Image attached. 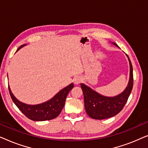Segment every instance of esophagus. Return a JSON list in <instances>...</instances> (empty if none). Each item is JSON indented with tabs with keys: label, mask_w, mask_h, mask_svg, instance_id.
Masks as SVG:
<instances>
[{
	"label": "esophagus",
	"mask_w": 148,
	"mask_h": 148,
	"mask_svg": "<svg viewBox=\"0 0 148 148\" xmlns=\"http://www.w3.org/2000/svg\"><path fill=\"white\" fill-rule=\"evenodd\" d=\"M81 82H82V79H81V78H79V77L75 78V79L73 80L74 84H75V85H78L79 83H81Z\"/></svg>",
	"instance_id": "obj_1"
}]
</instances>
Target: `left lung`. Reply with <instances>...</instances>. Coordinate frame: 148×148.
Instances as JSON below:
<instances>
[{
	"instance_id": "left-lung-1",
	"label": "left lung",
	"mask_w": 148,
	"mask_h": 148,
	"mask_svg": "<svg viewBox=\"0 0 148 148\" xmlns=\"http://www.w3.org/2000/svg\"><path fill=\"white\" fill-rule=\"evenodd\" d=\"M110 43L119 48L114 42ZM127 56L130 67L129 79L127 87L121 94L114 96H105L84 84H80L84 93L85 109L90 118L97 120L110 118L120 112L126 104L131 94L133 84V66L129 56L127 55Z\"/></svg>"
}]
</instances>
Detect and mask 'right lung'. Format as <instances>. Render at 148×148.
Segmentation results:
<instances>
[{
	"instance_id": "1",
	"label": "right lung",
	"mask_w": 148,
	"mask_h": 148,
	"mask_svg": "<svg viewBox=\"0 0 148 148\" xmlns=\"http://www.w3.org/2000/svg\"><path fill=\"white\" fill-rule=\"evenodd\" d=\"M25 46L26 44L20 46L17 52ZM73 86V84L71 83L60 90L50 100L38 104H27L19 101L12 93L9 85V90L13 102L28 119L34 121H44L55 119L60 114L64 106L66 96Z\"/></svg>"
}]
</instances>
